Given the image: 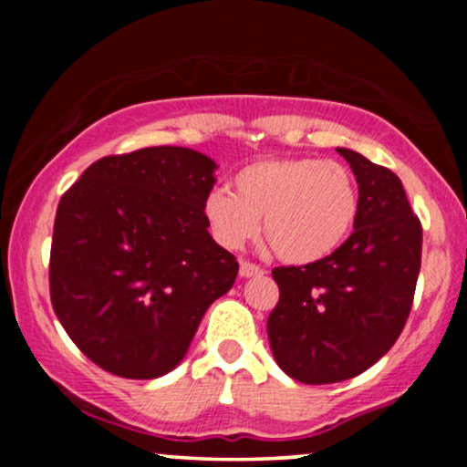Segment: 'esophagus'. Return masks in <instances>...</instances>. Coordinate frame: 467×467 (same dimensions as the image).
<instances>
[{
  "label": "esophagus",
  "mask_w": 467,
  "mask_h": 467,
  "mask_svg": "<svg viewBox=\"0 0 467 467\" xmlns=\"http://www.w3.org/2000/svg\"><path fill=\"white\" fill-rule=\"evenodd\" d=\"M239 275L244 276V278H252V276H261V275H264V270H261L259 265L250 264V261H241Z\"/></svg>",
  "instance_id": "34e87169"
}]
</instances>
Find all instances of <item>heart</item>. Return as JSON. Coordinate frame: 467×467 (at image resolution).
I'll return each instance as SVG.
<instances>
[{
  "mask_svg": "<svg viewBox=\"0 0 467 467\" xmlns=\"http://www.w3.org/2000/svg\"><path fill=\"white\" fill-rule=\"evenodd\" d=\"M360 192L349 166L337 160H256L233 178V192L213 189L203 219L226 250H241L259 234L287 264L307 265L345 244L356 223Z\"/></svg>",
  "mask_w": 467,
  "mask_h": 467,
  "instance_id": "b5f03b06",
  "label": "heart"
}]
</instances>
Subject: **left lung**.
I'll return each mask as SVG.
<instances>
[{"instance_id":"8db88e82","label":"left lung","mask_w":467,"mask_h":467,"mask_svg":"<svg viewBox=\"0 0 467 467\" xmlns=\"http://www.w3.org/2000/svg\"><path fill=\"white\" fill-rule=\"evenodd\" d=\"M360 192L351 237L307 265L275 267L281 296L267 318L278 367L303 384H334L395 345L421 267V223L393 171L337 147Z\"/></svg>"}]
</instances>
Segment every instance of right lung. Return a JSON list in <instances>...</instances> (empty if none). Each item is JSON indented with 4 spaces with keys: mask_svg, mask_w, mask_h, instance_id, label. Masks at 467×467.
<instances>
[{
    "mask_svg": "<svg viewBox=\"0 0 467 467\" xmlns=\"http://www.w3.org/2000/svg\"><path fill=\"white\" fill-rule=\"evenodd\" d=\"M215 171V160L186 147L107 155L58 202L52 307L105 371H173L206 309L233 287L237 259L203 219Z\"/></svg>",
    "mask_w": 467,
    "mask_h": 467,
    "instance_id": "obj_1",
    "label": "right lung"
}]
</instances>
